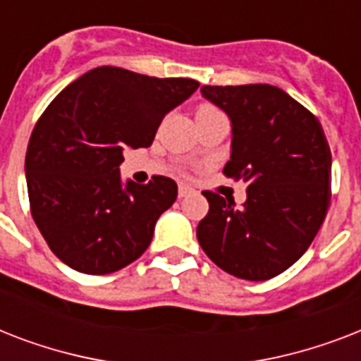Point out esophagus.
<instances>
[{"label":"esophagus","mask_w":361,"mask_h":361,"mask_svg":"<svg viewBox=\"0 0 361 361\" xmlns=\"http://www.w3.org/2000/svg\"><path fill=\"white\" fill-rule=\"evenodd\" d=\"M191 192H192L191 187H189V185H183V183H181L180 189H178V195H180V198L189 197V195H191Z\"/></svg>","instance_id":"1"}]
</instances>
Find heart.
I'll return each mask as SVG.
<instances>
[{
    "label": "heart",
    "mask_w": 361,
    "mask_h": 361,
    "mask_svg": "<svg viewBox=\"0 0 361 361\" xmlns=\"http://www.w3.org/2000/svg\"><path fill=\"white\" fill-rule=\"evenodd\" d=\"M217 114H221V110L217 109V106H214V104H209V103H200L197 106V110H195L197 121L206 120V118H212V116H217Z\"/></svg>",
    "instance_id": "heart-1"
}]
</instances>
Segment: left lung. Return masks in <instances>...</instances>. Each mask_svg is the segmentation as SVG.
<instances>
[{"instance_id":"left-lung-1","label":"left lung","mask_w":361,"mask_h":361,"mask_svg":"<svg viewBox=\"0 0 361 361\" xmlns=\"http://www.w3.org/2000/svg\"><path fill=\"white\" fill-rule=\"evenodd\" d=\"M228 114L232 153L223 174L247 183V200L204 191L197 226L204 252L226 274L266 281L288 269L314 240L331 200V152L322 125L269 84L202 86Z\"/></svg>"}]
</instances>
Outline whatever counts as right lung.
<instances>
[{"instance_id": "right-lung-1", "label": "right lung", "mask_w": 361, "mask_h": 361, "mask_svg": "<svg viewBox=\"0 0 361 361\" xmlns=\"http://www.w3.org/2000/svg\"><path fill=\"white\" fill-rule=\"evenodd\" d=\"M198 86L97 67L48 104L30 136L25 181L31 217L61 262L106 275L146 251L178 185L164 176L121 185L123 152L152 146L164 116Z\"/></svg>"}]
</instances>
